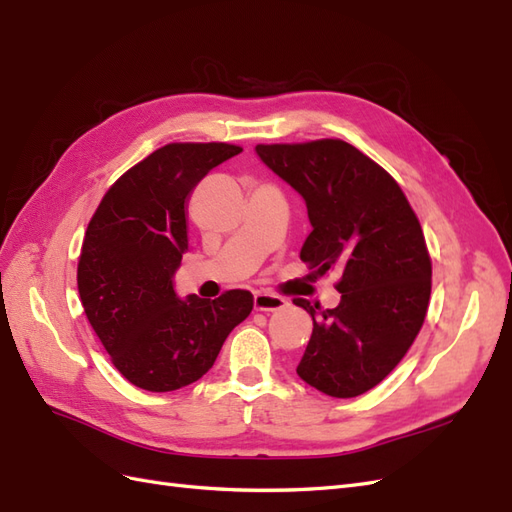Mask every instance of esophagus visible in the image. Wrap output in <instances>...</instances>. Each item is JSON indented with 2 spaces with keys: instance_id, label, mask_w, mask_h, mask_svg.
<instances>
[{
  "instance_id": "34e87169",
  "label": "esophagus",
  "mask_w": 512,
  "mask_h": 512,
  "mask_svg": "<svg viewBox=\"0 0 512 512\" xmlns=\"http://www.w3.org/2000/svg\"><path fill=\"white\" fill-rule=\"evenodd\" d=\"M286 307V299L277 297L271 292H256L254 294V309L256 312H277V309Z\"/></svg>"
}]
</instances>
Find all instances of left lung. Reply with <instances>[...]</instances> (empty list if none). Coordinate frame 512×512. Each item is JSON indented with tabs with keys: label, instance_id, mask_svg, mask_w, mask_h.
Returning <instances> with one entry per match:
<instances>
[{
	"label": "left lung",
	"instance_id": "obj_1",
	"mask_svg": "<svg viewBox=\"0 0 512 512\" xmlns=\"http://www.w3.org/2000/svg\"><path fill=\"white\" fill-rule=\"evenodd\" d=\"M256 153L305 200L312 232L301 260L318 275L342 273L337 307L294 299L314 320L297 374L324 395H363L423 327L431 260L421 224L397 181L344 141L256 145Z\"/></svg>",
	"mask_w": 512,
	"mask_h": 512
}]
</instances>
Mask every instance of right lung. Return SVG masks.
I'll list each match as a JSON object with an SVG mask.
<instances>
[{
  "label": "right lung",
  "instance_id": "add662e5",
  "mask_svg": "<svg viewBox=\"0 0 512 512\" xmlns=\"http://www.w3.org/2000/svg\"><path fill=\"white\" fill-rule=\"evenodd\" d=\"M226 143H170L121 175L91 218L79 260L87 320L121 376L151 393L177 391L213 367L250 316L247 290L218 299L175 290L188 252V203L209 170L239 156Z\"/></svg>",
  "mask_w": 512,
  "mask_h": 512
}]
</instances>
